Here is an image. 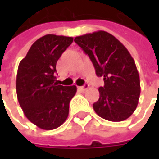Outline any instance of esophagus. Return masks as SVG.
<instances>
[{
  "label": "esophagus",
  "mask_w": 159,
  "mask_h": 159,
  "mask_svg": "<svg viewBox=\"0 0 159 159\" xmlns=\"http://www.w3.org/2000/svg\"><path fill=\"white\" fill-rule=\"evenodd\" d=\"M88 88H89V84H85V85H83V86L82 87H78V89L83 92V91H85Z\"/></svg>",
  "instance_id": "obj_1"
}]
</instances>
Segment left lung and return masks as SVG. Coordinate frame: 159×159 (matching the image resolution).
Masks as SVG:
<instances>
[{
	"mask_svg": "<svg viewBox=\"0 0 159 159\" xmlns=\"http://www.w3.org/2000/svg\"><path fill=\"white\" fill-rule=\"evenodd\" d=\"M74 42L89 55L95 73L102 76L100 98L93 110L111 122L127 119L135 111L140 93V76L128 49L110 33L103 30L76 36Z\"/></svg>",
	"mask_w": 159,
	"mask_h": 159,
	"instance_id": "obj_1",
	"label": "left lung"
}]
</instances>
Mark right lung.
<instances>
[{"mask_svg":"<svg viewBox=\"0 0 159 159\" xmlns=\"http://www.w3.org/2000/svg\"><path fill=\"white\" fill-rule=\"evenodd\" d=\"M73 37L48 34L34 42L20 61L16 78L18 100L25 117L35 125L52 130L62 125L76 87L57 85L56 64Z\"/></svg>","mask_w":159,"mask_h":159,"instance_id":"obj_1","label":"right lung"}]
</instances>
